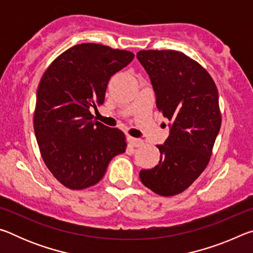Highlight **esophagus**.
I'll return each instance as SVG.
<instances>
[{"label":"esophagus","instance_id":"obj_1","mask_svg":"<svg viewBox=\"0 0 253 253\" xmlns=\"http://www.w3.org/2000/svg\"><path fill=\"white\" fill-rule=\"evenodd\" d=\"M127 142L129 143V145H131L132 147H142L144 145V142L142 139L134 138V137H130V136L127 137Z\"/></svg>","mask_w":253,"mask_h":253}]
</instances>
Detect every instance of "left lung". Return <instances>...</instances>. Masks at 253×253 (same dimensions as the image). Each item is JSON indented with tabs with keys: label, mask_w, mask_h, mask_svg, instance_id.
Listing matches in <instances>:
<instances>
[{
	"label": "left lung",
	"mask_w": 253,
	"mask_h": 253,
	"mask_svg": "<svg viewBox=\"0 0 253 253\" xmlns=\"http://www.w3.org/2000/svg\"><path fill=\"white\" fill-rule=\"evenodd\" d=\"M137 59L152 81L157 109L170 122L158 165L142 169L145 186L162 196L182 193L209 164L221 127L219 92L204 68L174 50H142Z\"/></svg>",
	"instance_id": "left-lung-1"
}]
</instances>
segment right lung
Returning <instances> with one entry per match:
<instances>
[{"label": "right lung", "mask_w": 253, "mask_h": 253, "mask_svg": "<svg viewBox=\"0 0 253 253\" xmlns=\"http://www.w3.org/2000/svg\"><path fill=\"white\" fill-rule=\"evenodd\" d=\"M132 59L130 51L81 43L55 58L42 76L34 132L46 168L70 190L95 185L126 151L124 132L93 121L90 109L104 104L110 77Z\"/></svg>", "instance_id": "obj_1"}]
</instances>
